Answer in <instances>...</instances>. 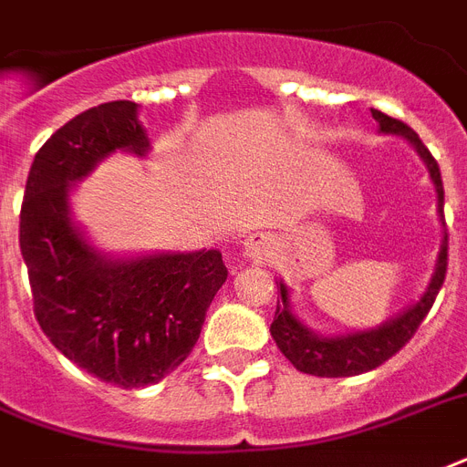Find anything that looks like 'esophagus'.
<instances>
[{
    "label": "esophagus",
    "mask_w": 467,
    "mask_h": 467,
    "mask_svg": "<svg viewBox=\"0 0 467 467\" xmlns=\"http://www.w3.org/2000/svg\"><path fill=\"white\" fill-rule=\"evenodd\" d=\"M269 249H271L269 237L262 233L249 234L247 242H244V254L252 256V259H262V256L269 254Z\"/></svg>",
    "instance_id": "obj_1"
}]
</instances>
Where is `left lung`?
I'll list each match as a JSON object with an SVG mask.
<instances>
[{"instance_id": "1", "label": "left lung", "mask_w": 467, "mask_h": 467, "mask_svg": "<svg viewBox=\"0 0 467 467\" xmlns=\"http://www.w3.org/2000/svg\"><path fill=\"white\" fill-rule=\"evenodd\" d=\"M373 119L378 120V126L383 133H398L402 138L412 142L421 160L427 161L429 174L439 193V213L443 218V182L439 164L427 150V145L420 140V135L414 133L412 128L402 123L398 119H390L385 113L370 109ZM446 225V223H443ZM446 266H449V234H443L441 252H439V262H436V271L431 276L427 293L421 296L420 303H414L407 312H402L400 317L385 322L378 329L358 334H347V337H317L312 334L303 322H300L291 310H288V288L284 284H278V306L274 322H271V337L278 344V348L284 351V356L303 373L319 378H348L358 376V373H368V370L383 366L388 358L398 354L400 348L405 347L407 341L412 339L414 332L420 329L424 317L429 315L431 306H434L436 296L441 291L443 278H446Z\"/></svg>"}]
</instances>
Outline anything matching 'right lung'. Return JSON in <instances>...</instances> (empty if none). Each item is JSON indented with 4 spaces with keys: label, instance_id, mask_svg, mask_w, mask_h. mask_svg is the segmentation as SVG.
<instances>
[{
    "label": "right lung",
    "instance_id": "right-lung-1",
    "mask_svg": "<svg viewBox=\"0 0 467 467\" xmlns=\"http://www.w3.org/2000/svg\"><path fill=\"white\" fill-rule=\"evenodd\" d=\"M135 111L133 101H109L55 130L36 152L18 220L40 329L79 368L126 390L186 361L227 278L215 249L111 262L69 223L72 182L116 150H150Z\"/></svg>",
    "mask_w": 467,
    "mask_h": 467
}]
</instances>
